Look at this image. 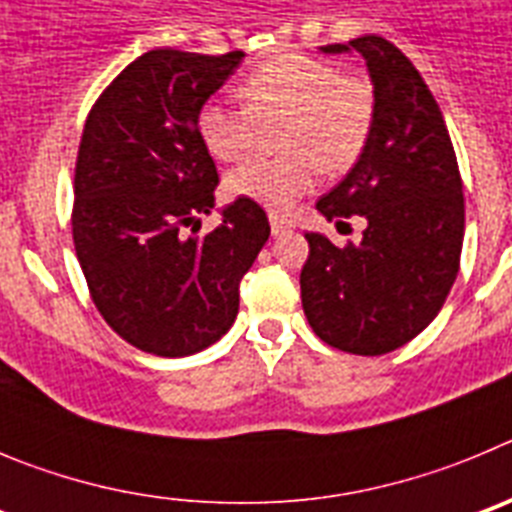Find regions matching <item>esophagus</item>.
<instances>
[{
    "mask_svg": "<svg viewBox=\"0 0 512 512\" xmlns=\"http://www.w3.org/2000/svg\"><path fill=\"white\" fill-rule=\"evenodd\" d=\"M269 223H271V233L274 235H284L295 228V225H292V220H287V217H279V215H269Z\"/></svg>",
    "mask_w": 512,
    "mask_h": 512,
    "instance_id": "1",
    "label": "esophagus"
}]
</instances>
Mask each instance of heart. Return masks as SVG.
I'll return each instance as SVG.
<instances>
[{"instance_id": "obj_1", "label": "heart", "mask_w": 512, "mask_h": 512, "mask_svg": "<svg viewBox=\"0 0 512 512\" xmlns=\"http://www.w3.org/2000/svg\"><path fill=\"white\" fill-rule=\"evenodd\" d=\"M246 110L202 104L197 130L217 161H241L261 130L277 133L279 158H256L228 174L230 194L266 210L289 212L323 174H343L359 161L374 125V94L364 79L341 76L330 63L284 56L264 63L241 84Z\"/></svg>"}]
</instances>
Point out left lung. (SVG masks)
<instances>
[{
  "label": "left lung",
  "mask_w": 512,
  "mask_h": 512,
  "mask_svg": "<svg viewBox=\"0 0 512 512\" xmlns=\"http://www.w3.org/2000/svg\"><path fill=\"white\" fill-rule=\"evenodd\" d=\"M359 53L372 81L374 125L354 169L318 200L325 220L364 217L361 241L338 248L305 233L302 310L328 346L379 356L428 328L459 274L464 197L454 146L431 89L379 35L320 45Z\"/></svg>",
  "instance_id": "left-lung-1"
}]
</instances>
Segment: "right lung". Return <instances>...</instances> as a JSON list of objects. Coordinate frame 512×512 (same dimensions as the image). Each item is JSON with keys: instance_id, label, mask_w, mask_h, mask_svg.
Returning a JSON list of instances; mask_svg holds the SVG:
<instances>
[{"instance_id": "right-lung-1", "label": "right lung", "mask_w": 512, "mask_h": 512, "mask_svg": "<svg viewBox=\"0 0 512 512\" xmlns=\"http://www.w3.org/2000/svg\"><path fill=\"white\" fill-rule=\"evenodd\" d=\"M246 53L156 48L97 99L74 179V246L89 292L117 336L156 356H192L225 336L238 287L269 241L251 200L220 207V225L187 235L215 210V161L197 130L202 104Z\"/></svg>"}]
</instances>
